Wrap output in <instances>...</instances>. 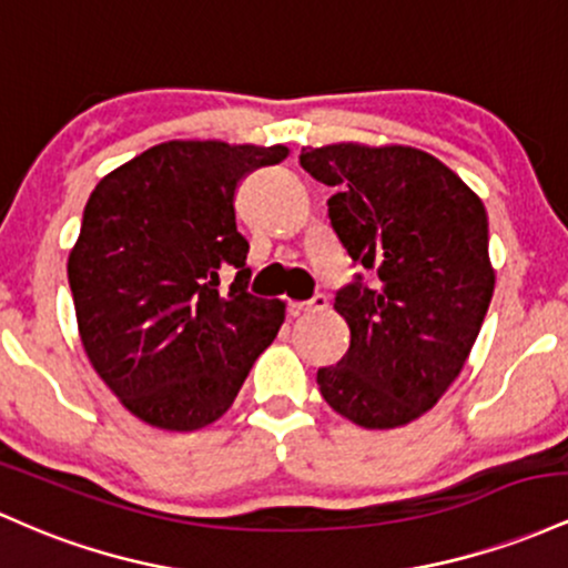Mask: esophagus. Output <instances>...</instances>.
<instances>
[{
  "mask_svg": "<svg viewBox=\"0 0 568 568\" xmlns=\"http://www.w3.org/2000/svg\"><path fill=\"white\" fill-rule=\"evenodd\" d=\"M327 295H322V292H318V295H314V301H308V303H290V314L292 316H305V314H316V311H324L327 308Z\"/></svg>",
  "mask_w": 568,
  "mask_h": 568,
  "instance_id": "esophagus-1",
  "label": "esophagus"
}]
</instances>
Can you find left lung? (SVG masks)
<instances>
[{
    "label": "left lung",
    "instance_id": "left-lung-1",
    "mask_svg": "<svg viewBox=\"0 0 568 568\" xmlns=\"http://www.w3.org/2000/svg\"><path fill=\"white\" fill-rule=\"evenodd\" d=\"M301 165L335 187L329 225L375 276L337 292L352 343L337 365L318 367V392L365 429L416 422L458 378L494 295L486 206L416 146H303Z\"/></svg>",
    "mask_w": 568,
    "mask_h": 568
}]
</instances>
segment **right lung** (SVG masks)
I'll use <instances>...</instances> for the list:
<instances>
[{
	"mask_svg": "<svg viewBox=\"0 0 568 568\" xmlns=\"http://www.w3.org/2000/svg\"><path fill=\"white\" fill-rule=\"evenodd\" d=\"M284 144L163 142L110 171L91 193L69 252L82 348L139 422L195 432L225 416L286 305L246 292L235 190ZM240 271L232 292L219 273Z\"/></svg>",
	"mask_w": 568,
	"mask_h": 568,
	"instance_id": "obj_1",
	"label": "right lung"
}]
</instances>
